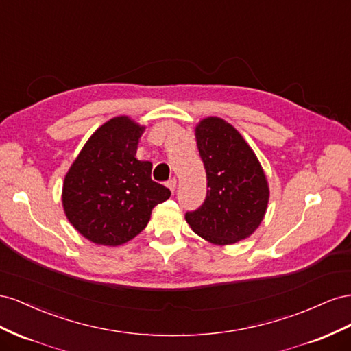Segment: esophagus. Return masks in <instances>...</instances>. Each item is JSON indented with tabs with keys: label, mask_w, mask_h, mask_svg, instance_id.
I'll return each mask as SVG.
<instances>
[{
	"label": "esophagus",
	"mask_w": 351,
	"mask_h": 351,
	"mask_svg": "<svg viewBox=\"0 0 351 351\" xmlns=\"http://www.w3.org/2000/svg\"><path fill=\"white\" fill-rule=\"evenodd\" d=\"M167 188L170 189V191H175V189H176V178H172V179H169V181H167Z\"/></svg>",
	"instance_id": "34e87169"
}]
</instances>
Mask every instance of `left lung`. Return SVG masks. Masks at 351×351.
<instances>
[{"mask_svg":"<svg viewBox=\"0 0 351 351\" xmlns=\"http://www.w3.org/2000/svg\"><path fill=\"white\" fill-rule=\"evenodd\" d=\"M195 138L208 189L204 203L185 219L206 241L235 244L262 223L269 202L266 175L241 134L223 119H203Z\"/></svg>","mask_w":351,"mask_h":351,"instance_id":"8db88e82","label":"left lung"}]
</instances>
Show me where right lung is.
<instances>
[{"label":"right lung","mask_w":351,"mask_h":351,"mask_svg":"<svg viewBox=\"0 0 351 351\" xmlns=\"http://www.w3.org/2000/svg\"><path fill=\"white\" fill-rule=\"evenodd\" d=\"M145 126L128 116L99 126L79 153L63 182L69 222L89 241L120 245L147 226L152 210L170 197L152 179L153 165L135 157Z\"/></svg>","instance_id":"1"}]
</instances>
